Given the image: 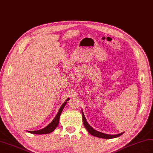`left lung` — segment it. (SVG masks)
Returning <instances> with one entry per match:
<instances>
[{
	"label": "left lung",
	"mask_w": 153,
	"mask_h": 153,
	"mask_svg": "<svg viewBox=\"0 0 153 153\" xmlns=\"http://www.w3.org/2000/svg\"><path fill=\"white\" fill-rule=\"evenodd\" d=\"M82 116H83V125L85 127L87 128V130L88 132L91 134V135H93L96 137H98V138H106V139H111V138H116V137L120 136L121 135H122L123 134V133H120V134H116V135H111V134H104V133L100 132L99 131H96L95 129H94L91 126H90V125L88 123V122L86 120L83 112L82 111Z\"/></svg>",
	"instance_id": "obj_1"
}]
</instances>
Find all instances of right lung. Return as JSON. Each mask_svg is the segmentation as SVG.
<instances>
[{"label":"right lung","instance_id":"right-lung-1","mask_svg":"<svg viewBox=\"0 0 153 153\" xmlns=\"http://www.w3.org/2000/svg\"><path fill=\"white\" fill-rule=\"evenodd\" d=\"M69 100V98L66 100L65 102L62 105V106L60 107L59 110V112L57 113V114L56 115V116L55 117V118L53 119V120L48 125L42 128L41 129V130L39 131H28L30 133H32V134H48V133H50L53 132L55 129L56 128L57 125L59 124V117H60V115L62 112V109L65 107V105L66 103V101Z\"/></svg>","mask_w":153,"mask_h":153}]
</instances>
